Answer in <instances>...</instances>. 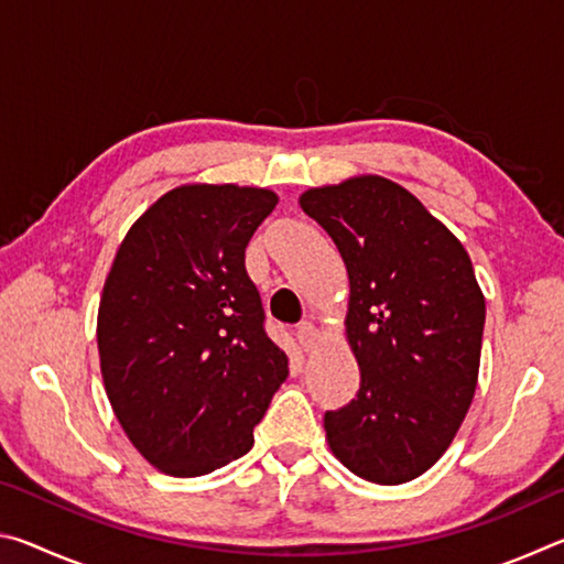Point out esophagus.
Returning <instances> with one entry per match:
<instances>
[{
  "label": "esophagus",
  "mask_w": 564,
  "mask_h": 564,
  "mask_svg": "<svg viewBox=\"0 0 564 564\" xmlns=\"http://www.w3.org/2000/svg\"><path fill=\"white\" fill-rule=\"evenodd\" d=\"M316 338H318V333L311 326V323H301L299 330H295V340H299V348L303 352H308L313 346H316Z\"/></svg>",
  "instance_id": "obj_1"
}]
</instances>
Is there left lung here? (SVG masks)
Masks as SVG:
<instances>
[{
  "label": "left lung",
  "instance_id": "8db88e82",
  "mask_svg": "<svg viewBox=\"0 0 564 564\" xmlns=\"http://www.w3.org/2000/svg\"><path fill=\"white\" fill-rule=\"evenodd\" d=\"M299 204L338 246L350 295L356 398L323 417L352 475L400 485L441 460L473 403L485 295L451 228L395 181L362 174L303 191Z\"/></svg>",
  "mask_w": 564,
  "mask_h": 564
}]
</instances>
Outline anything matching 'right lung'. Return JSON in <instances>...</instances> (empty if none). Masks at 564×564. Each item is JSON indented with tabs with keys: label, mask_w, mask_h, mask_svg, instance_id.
<instances>
[{
	"label": "right lung",
	"mask_w": 564,
	"mask_h": 564,
	"mask_svg": "<svg viewBox=\"0 0 564 564\" xmlns=\"http://www.w3.org/2000/svg\"><path fill=\"white\" fill-rule=\"evenodd\" d=\"M275 204L269 188L176 186L113 256L97 318L101 378L123 433L161 473L198 477L246 455L289 376L243 265Z\"/></svg>",
	"instance_id": "add662e5"
}]
</instances>
